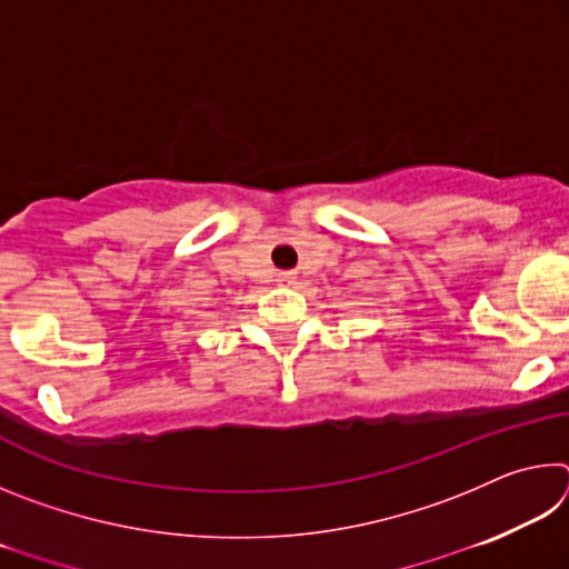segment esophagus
Here are the masks:
<instances>
[{"label":"esophagus","instance_id":"34e87169","mask_svg":"<svg viewBox=\"0 0 569 569\" xmlns=\"http://www.w3.org/2000/svg\"><path fill=\"white\" fill-rule=\"evenodd\" d=\"M278 283H281V286H293L296 283V273L293 271H281V273H278Z\"/></svg>","mask_w":569,"mask_h":569}]
</instances>
